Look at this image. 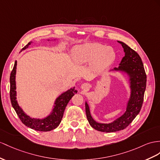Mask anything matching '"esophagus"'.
<instances>
[{
  "label": "esophagus",
  "mask_w": 160,
  "mask_h": 160,
  "mask_svg": "<svg viewBox=\"0 0 160 160\" xmlns=\"http://www.w3.org/2000/svg\"><path fill=\"white\" fill-rule=\"evenodd\" d=\"M81 87L83 90H84V91H87V90L88 88V85L87 84H82Z\"/></svg>",
  "instance_id": "34e87169"
}]
</instances>
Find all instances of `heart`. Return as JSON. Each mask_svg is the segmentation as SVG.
I'll use <instances>...</instances> for the list:
<instances>
[{"label":"heart","mask_w":160,"mask_h":160,"mask_svg":"<svg viewBox=\"0 0 160 160\" xmlns=\"http://www.w3.org/2000/svg\"><path fill=\"white\" fill-rule=\"evenodd\" d=\"M76 62L78 64L91 63L92 68L101 71L109 66L116 58L113 49L99 43H86L73 49Z\"/></svg>","instance_id":"b5f03b06"}]
</instances>
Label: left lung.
<instances>
[{"label":"left lung","instance_id":"8db88e82","mask_svg":"<svg viewBox=\"0 0 160 160\" xmlns=\"http://www.w3.org/2000/svg\"><path fill=\"white\" fill-rule=\"evenodd\" d=\"M118 42L124 48L125 56L122 58L120 66L112 70L124 72L129 77L131 91L126 112L113 122L103 124L93 119L87 102L85 103L86 114L90 125L95 130L103 132H113L124 130L132 122L141 111L146 88L147 76L140 56L124 42L121 41Z\"/></svg>","mask_w":160,"mask_h":160}]
</instances>
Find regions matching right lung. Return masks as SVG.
Segmentation results:
<instances>
[{"label":"right lung","instance_id":"right-lung-1","mask_svg":"<svg viewBox=\"0 0 160 160\" xmlns=\"http://www.w3.org/2000/svg\"><path fill=\"white\" fill-rule=\"evenodd\" d=\"M32 42H28V44L22 48V51L25 50ZM16 68H17V61H15L13 70H12L10 76V99L11 105L17 113L20 120L22 122L23 124L35 130L47 132V131H50L56 128L59 125L61 120H62L65 107L72 97L77 93L75 87L69 89L68 91L64 92L57 98L55 101L54 108L52 109V111L50 113V115L42 118V119L32 118L24 113L22 109L19 107L18 103L17 97H16L17 94H16L15 83Z\"/></svg>","mask_w":160,"mask_h":160}]
</instances>
